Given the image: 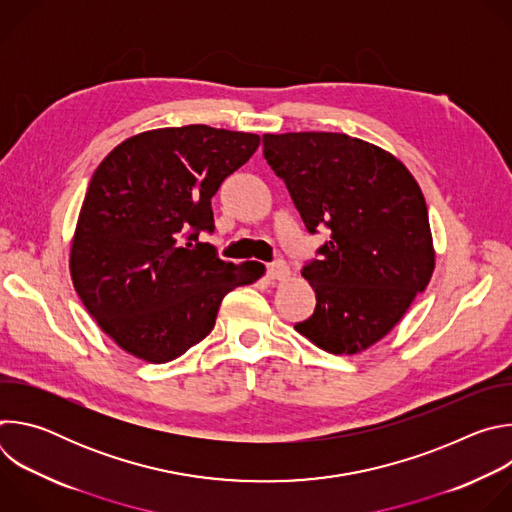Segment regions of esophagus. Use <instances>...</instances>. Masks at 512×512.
<instances>
[{
  "mask_svg": "<svg viewBox=\"0 0 512 512\" xmlns=\"http://www.w3.org/2000/svg\"><path fill=\"white\" fill-rule=\"evenodd\" d=\"M289 277V267H287V263H283V261H275V263H271V265H267V279L269 281H283V279H287Z\"/></svg>",
  "mask_w": 512,
  "mask_h": 512,
  "instance_id": "obj_1",
  "label": "esophagus"
}]
</instances>
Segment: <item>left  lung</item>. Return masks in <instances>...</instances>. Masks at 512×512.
I'll use <instances>...</instances> for the list:
<instances>
[{"label": "left lung", "mask_w": 512, "mask_h": 512, "mask_svg": "<svg viewBox=\"0 0 512 512\" xmlns=\"http://www.w3.org/2000/svg\"><path fill=\"white\" fill-rule=\"evenodd\" d=\"M263 156L310 233L330 239L302 275L314 314L294 328L330 354H358L405 316L435 269L423 192L375 143L332 131L265 133Z\"/></svg>", "instance_id": "obj_1"}]
</instances>
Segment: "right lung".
I'll return each instance as SVG.
<instances>
[{
	"instance_id": "obj_1",
	"label": "right lung",
	"mask_w": 512,
	"mask_h": 512,
	"mask_svg": "<svg viewBox=\"0 0 512 512\" xmlns=\"http://www.w3.org/2000/svg\"><path fill=\"white\" fill-rule=\"evenodd\" d=\"M257 133L162 127L121 141L95 170L68 267L87 312L125 352L178 358L214 328L223 298L265 265L218 259L210 198L259 148Z\"/></svg>"
}]
</instances>
